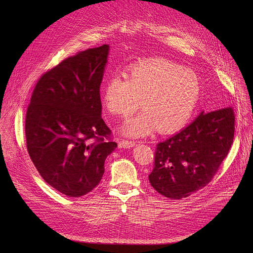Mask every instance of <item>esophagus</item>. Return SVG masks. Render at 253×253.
<instances>
[{"instance_id": "34e87169", "label": "esophagus", "mask_w": 253, "mask_h": 253, "mask_svg": "<svg viewBox=\"0 0 253 253\" xmlns=\"http://www.w3.org/2000/svg\"><path fill=\"white\" fill-rule=\"evenodd\" d=\"M135 142L134 141H129V140H120L119 143H118V146L120 148H132L135 146Z\"/></svg>"}]
</instances>
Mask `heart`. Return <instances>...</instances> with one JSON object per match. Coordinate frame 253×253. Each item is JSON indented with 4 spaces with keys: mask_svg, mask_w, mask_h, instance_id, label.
Wrapping results in <instances>:
<instances>
[{
    "mask_svg": "<svg viewBox=\"0 0 253 253\" xmlns=\"http://www.w3.org/2000/svg\"><path fill=\"white\" fill-rule=\"evenodd\" d=\"M200 81L193 71L166 59L136 62L115 74L103 89L108 114L128 117L140 106L143 110L122 127L123 134L144 137L158 129L173 133L192 118L200 97Z\"/></svg>",
    "mask_w": 253,
    "mask_h": 253,
    "instance_id": "obj_1",
    "label": "heart"
}]
</instances>
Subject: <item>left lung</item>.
Listing matches in <instances>:
<instances>
[{
    "label": "left lung",
    "mask_w": 253,
    "mask_h": 253,
    "mask_svg": "<svg viewBox=\"0 0 253 253\" xmlns=\"http://www.w3.org/2000/svg\"><path fill=\"white\" fill-rule=\"evenodd\" d=\"M231 107L201 112L187 127L157 144L151 186L161 195L181 199L206 186L227 156L234 138Z\"/></svg>",
    "instance_id": "obj_1"
}]
</instances>
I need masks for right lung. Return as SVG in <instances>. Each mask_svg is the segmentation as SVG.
I'll list each match as a JSON object with an SVG mask.
<instances>
[{
	"instance_id": "right-lung-1",
	"label": "right lung",
	"mask_w": 253,
	"mask_h": 253,
	"mask_svg": "<svg viewBox=\"0 0 253 253\" xmlns=\"http://www.w3.org/2000/svg\"><path fill=\"white\" fill-rule=\"evenodd\" d=\"M109 45L69 57L41 76L26 114L31 160L45 181L80 197L101 181L104 163L117 147L102 119L100 85Z\"/></svg>"
}]
</instances>
